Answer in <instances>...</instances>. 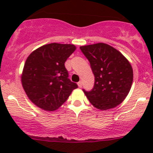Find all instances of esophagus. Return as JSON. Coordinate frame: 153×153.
<instances>
[{"label": "esophagus", "instance_id": "esophagus-1", "mask_svg": "<svg viewBox=\"0 0 153 153\" xmlns=\"http://www.w3.org/2000/svg\"><path fill=\"white\" fill-rule=\"evenodd\" d=\"M78 87H82V82L81 81H79V82L78 83Z\"/></svg>", "mask_w": 153, "mask_h": 153}]
</instances>
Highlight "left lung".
<instances>
[{
  "label": "left lung",
  "mask_w": 153,
  "mask_h": 153,
  "mask_svg": "<svg viewBox=\"0 0 153 153\" xmlns=\"http://www.w3.org/2000/svg\"><path fill=\"white\" fill-rule=\"evenodd\" d=\"M90 63L95 84L83 89L89 102L101 110L112 109L127 96L133 80L131 64L117 49L104 43L80 47Z\"/></svg>",
  "instance_id": "1"
}]
</instances>
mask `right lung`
<instances>
[{"label":"right lung","instance_id":"1","mask_svg":"<svg viewBox=\"0 0 153 153\" xmlns=\"http://www.w3.org/2000/svg\"><path fill=\"white\" fill-rule=\"evenodd\" d=\"M73 44L57 43L35 49L26 61L21 76L23 87L33 104L47 111H54L78 88L68 77L64 63L75 50Z\"/></svg>","mask_w":153,"mask_h":153}]
</instances>
